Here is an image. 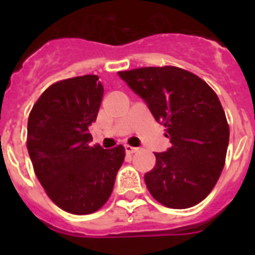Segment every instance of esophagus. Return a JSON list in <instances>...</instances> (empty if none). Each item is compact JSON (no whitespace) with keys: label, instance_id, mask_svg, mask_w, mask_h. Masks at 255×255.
I'll return each instance as SVG.
<instances>
[{"label":"esophagus","instance_id":"esophagus-1","mask_svg":"<svg viewBox=\"0 0 255 255\" xmlns=\"http://www.w3.org/2000/svg\"><path fill=\"white\" fill-rule=\"evenodd\" d=\"M125 152H126V154H132V153L138 152V148H134V147H131V145H128V144H126Z\"/></svg>","mask_w":255,"mask_h":255}]
</instances>
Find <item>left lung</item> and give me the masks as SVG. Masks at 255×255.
I'll use <instances>...</instances> for the list:
<instances>
[{
	"mask_svg": "<svg viewBox=\"0 0 255 255\" xmlns=\"http://www.w3.org/2000/svg\"><path fill=\"white\" fill-rule=\"evenodd\" d=\"M119 76L166 126L171 147L154 153L144 175L155 200L168 208H189L215 188L226 158L230 130L217 94L204 80L175 66L141 67Z\"/></svg>",
	"mask_w": 255,
	"mask_h": 255,
	"instance_id": "obj_1",
	"label": "left lung"
}]
</instances>
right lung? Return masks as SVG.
Listing matches in <instances>:
<instances>
[{"instance_id":"obj_1","label":"right lung","mask_w":255,"mask_h":255,"mask_svg":"<svg viewBox=\"0 0 255 255\" xmlns=\"http://www.w3.org/2000/svg\"><path fill=\"white\" fill-rule=\"evenodd\" d=\"M97 75L70 78L47 88L28 119V147L35 175L47 195L64 211L89 215L114 190L125 148L91 147L103 87Z\"/></svg>"}]
</instances>
